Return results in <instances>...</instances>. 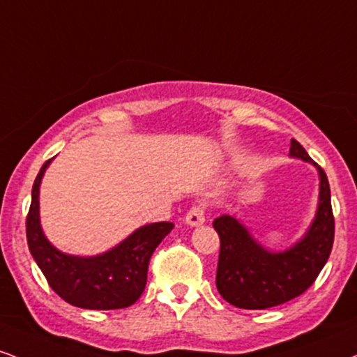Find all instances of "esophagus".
<instances>
[{"label":"esophagus","mask_w":357,"mask_h":357,"mask_svg":"<svg viewBox=\"0 0 357 357\" xmlns=\"http://www.w3.org/2000/svg\"><path fill=\"white\" fill-rule=\"evenodd\" d=\"M206 220V208L201 204L192 206L190 211L186 213V222L190 226H199Z\"/></svg>","instance_id":"1"}]
</instances>
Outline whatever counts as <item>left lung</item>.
<instances>
[{"label": "left lung", "mask_w": 357, "mask_h": 357, "mask_svg": "<svg viewBox=\"0 0 357 357\" xmlns=\"http://www.w3.org/2000/svg\"><path fill=\"white\" fill-rule=\"evenodd\" d=\"M289 154L312 162L306 149L291 139ZM316 165V162H314ZM319 171V206L306 236L284 252H269L231 216L213 221L220 234L216 287L222 299L241 309H268L301 296L324 268L334 243V214L328 176Z\"/></svg>", "instance_id": "8db88e82"}]
</instances>
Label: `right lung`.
Instances as JSON below:
<instances>
[{"instance_id":"add662e5","label":"right lung","mask_w":357,"mask_h":357,"mask_svg":"<svg viewBox=\"0 0 357 357\" xmlns=\"http://www.w3.org/2000/svg\"><path fill=\"white\" fill-rule=\"evenodd\" d=\"M48 160L34 179L26 216L31 256L59 298L83 309H123L143 294L154 249L173 229V222H153L135 231L114 249L93 257L64 255L51 246L40 225V184Z\"/></svg>"}]
</instances>
